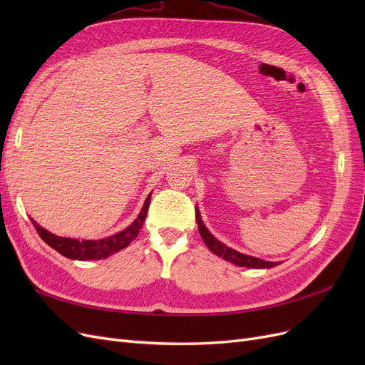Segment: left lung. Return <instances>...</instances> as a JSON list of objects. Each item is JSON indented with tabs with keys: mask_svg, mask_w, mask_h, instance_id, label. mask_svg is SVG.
<instances>
[{
	"mask_svg": "<svg viewBox=\"0 0 365 365\" xmlns=\"http://www.w3.org/2000/svg\"><path fill=\"white\" fill-rule=\"evenodd\" d=\"M195 215H196V222H197V230H200V235L204 240V244L207 245V248L215 252L216 256L222 257L224 260L230 262V263H235L237 267H247V268H272V267H277L279 263L275 262H267V260H262L257 257H252V256H247V254H242L233 248H230L227 245H224L222 242L217 240L210 231L207 230V227L204 225L202 219H201V213L197 207H195Z\"/></svg>",
	"mask_w": 365,
	"mask_h": 365,
	"instance_id": "1",
	"label": "left lung"
}]
</instances>
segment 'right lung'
Here are the masks:
<instances>
[{
    "mask_svg": "<svg viewBox=\"0 0 365 365\" xmlns=\"http://www.w3.org/2000/svg\"><path fill=\"white\" fill-rule=\"evenodd\" d=\"M150 195L152 193L148 195L145 205H143L141 212L134 222H132L126 230L120 231V233L101 239V240H77V239H70V237H59V236L51 235L50 231H47L46 228H42L31 217H30V220H31L33 227L36 228L41 239L46 242L47 245H50L53 250L61 252L62 256L73 259V260L106 259L108 256H111V254L126 248L130 242L138 236L140 230L143 227V222H145L146 215H148L149 204H150Z\"/></svg>",
    "mask_w": 365,
    "mask_h": 365,
    "instance_id": "1",
    "label": "right lung"
}]
</instances>
